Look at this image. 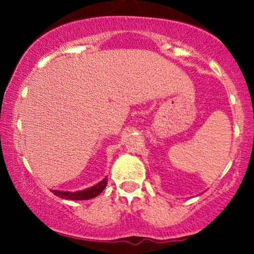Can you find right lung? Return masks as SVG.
<instances>
[{
    "label": "right lung",
    "instance_id": "add662e5",
    "mask_svg": "<svg viewBox=\"0 0 254 254\" xmlns=\"http://www.w3.org/2000/svg\"><path fill=\"white\" fill-rule=\"evenodd\" d=\"M108 183V178H103L99 183L94 184L93 187L83 189L78 191H63V190H51L56 196L61 199H67V200H88V199L96 198L97 195L102 193Z\"/></svg>",
    "mask_w": 254,
    "mask_h": 254
}]
</instances>
